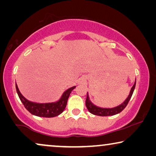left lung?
I'll list each match as a JSON object with an SVG mask.
<instances>
[{
  "mask_svg": "<svg viewBox=\"0 0 156 156\" xmlns=\"http://www.w3.org/2000/svg\"><path fill=\"white\" fill-rule=\"evenodd\" d=\"M135 87H136V82L134 83L133 86L132 87L129 97H128L127 99L125 100V101L123 102L122 104H121V105L112 108H99L98 107V106H96L95 105H94V104L90 101V100H89L88 94H87V99H86V106L87 109H88L89 112L91 113V114L97 115V116H113V115H116L117 114H119V113L122 112V111L126 108V106H127V104H129V101H130V99H131L132 94H133V93Z\"/></svg>",
  "mask_w": 156,
  "mask_h": 156,
  "instance_id": "left-lung-1",
  "label": "left lung"
}]
</instances>
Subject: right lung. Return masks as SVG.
<instances>
[{
	"instance_id": "obj_1",
	"label": "right lung",
	"mask_w": 156,
	"mask_h": 156,
	"mask_svg": "<svg viewBox=\"0 0 156 156\" xmlns=\"http://www.w3.org/2000/svg\"><path fill=\"white\" fill-rule=\"evenodd\" d=\"M16 91L20 101H22L25 108L30 113V114L35 115V116L40 117H46V118H51L58 116L63 112L67 106L68 98L69 97L70 93L76 87H71L68 89L67 91L64 92L62 97L56 103L51 104H37L29 101L23 96L21 94L20 91L18 88V86L16 84Z\"/></svg>"
}]
</instances>
